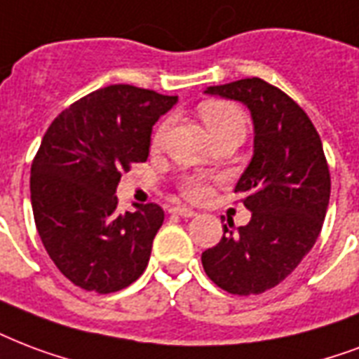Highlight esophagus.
<instances>
[{
    "mask_svg": "<svg viewBox=\"0 0 359 359\" xmlns=\"http://www.w3.org/2000/svg\"><path fill=\"white\" fill-rule=\"evenodd\" d=\"M171 212H173V215L182 216V218H191V216L198 215L196 210L188 209V207H184V205H177V207H173V209H171Z\"/></svg>",
    "mask_w": 359,
    "mask_h": 359,
    "instance_id": "34e87169",
    "label": "esophagus"
}]
</instances>
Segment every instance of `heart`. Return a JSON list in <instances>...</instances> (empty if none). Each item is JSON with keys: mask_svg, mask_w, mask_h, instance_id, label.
Masks as SVG:
<instances>
[{"mask_svg": "<svg viewBox=\"0 0 359 359\" xmlns=\"http://www.w3.org/2000/svg\"><path fill=\"white\" fill-rule=\"evenodd\" d=\"M199 114L203 118L205 126L209 128L210 135L218 139L224 133L229 131H243L245 133L246 128V118L243 111L235 103L229 101H205L199 107ZM169 130V118H163L160 124L156 126L154 133H152V147H160L165 139V133ZM179 188L182 191V196L191 201H198L203 199L209 194V179L203 175H186L179 182Z\"/></svg>", "mask_w": 359, "mask_h": 359, "instance_id": "b5f03b06", "label": "heart"}]
</instances>
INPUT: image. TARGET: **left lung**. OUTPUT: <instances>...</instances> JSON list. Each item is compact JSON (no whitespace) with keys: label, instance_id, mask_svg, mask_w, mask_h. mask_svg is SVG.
<instances>
[{"label":"left lung","instance_id":"obj_1","mask_svg":"<svg viewBox=\"0 0 359 359\" xmlns=\"http://www.w3.org/2000/svg\"><path fill=\"white\" fill-rule=\"evenodd\" d=\"M207 94L243 101L254 120V156L235 186L252 218L201 254L207 277L235 295L283 283L316 243L330 203L332 177L307 113L258 76L209 86Z\"/></svg>","mask_w":359,"mask_h":359}]
</instances>
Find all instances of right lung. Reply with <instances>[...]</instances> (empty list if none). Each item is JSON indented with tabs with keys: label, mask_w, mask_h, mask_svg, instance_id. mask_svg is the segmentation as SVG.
<instances>
[{
	"label": "right lung",
	"mask_w": 359,
	"mask_h": 359,
	"mask_svg": "<svg viewBox=\"0 0 359 359\" xmlns=\"http://www.w3.org/2000/svg\"><path fill=\"white\" fill-rule=\"evenodd\" d=\"M177 95L111 84L52 120L32 163V209L43 246L82 290L111 294L143 275L163 224L156 203L120 215L122 173L149 158L152 126Z\"/></svg>",
	"instance_id": "obj_1"
}]
</instances>
